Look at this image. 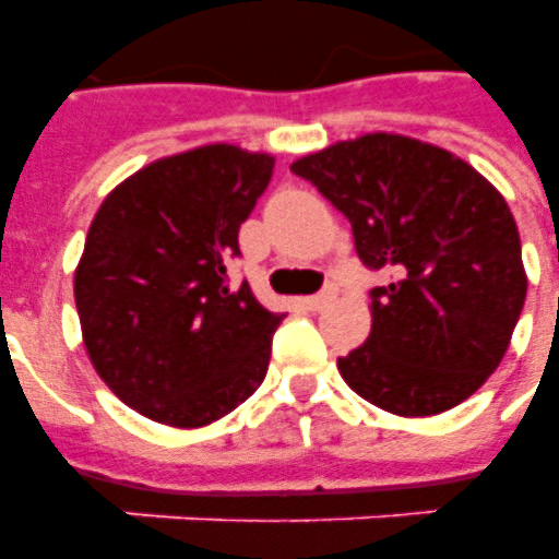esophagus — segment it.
<instances>
[{
	"mask_svg": "<svg viewBox=\"0 0 559 559\" xmlns=\"http://www.w3.org/2000/svg\"><path fill=\"white\" fill-rule=\"evenodd\" d=\"M331 301H333V289H324V293H316V296L301 298V305H305L307 310H322V307H328Z\"/></svg>",
	"mask_w": 559,
	"mask_h": 559,
	"instance_id": "esophagus-1",
	"label": "esophagus"
}]
</instances>
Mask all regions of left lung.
I'll use <instances>...</instances> for the list:
<instances>
[{
	"instance_id": "1",
	"label": "left lung",
	"mask_w": 559,
	"mask_h": 559,
	"mask_svg": "<svg viewBox=\"0 0 559 559\" xmlns=\"http://www.w3.org/2000/svg\"><path fill=\"white\" fill-rule=\"evenodd\" d=\"M354 231L371 289L366 345L342 380L391 415L426 417L467 400L499 368L528 278L516 219L478 170L435 144L371 133L289 165Z\"/></svg>"
}]
</instances>
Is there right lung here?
<instances>
[{
  "instance_id": "add662e5",
  "label": "right lung",
  "mask_w": 559,
  "mask_h": 559,
  "mask_svg": "<svg viewBox=\"0 0 559 559\" xmlns=\"http://www.w3.org/2000/svg\"><path fill=\"white\" fill-rule=\"evenodd\" d=\"M275 159L209 144L142 168L100 202L74 272L83 345L139 415L193 429L228 415L266 377L272 313L228 287L237 231Z\"/></svg>"
}]
</instances>
